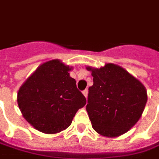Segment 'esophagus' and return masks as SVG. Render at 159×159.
<instances>
[{
	"label": "esophagus",
	"mask_w": 159,
	"mask_h": 159,
	"mask_svg": "<svg viewBox=\"0 0 159 159\" xmlns=\"http://www.w3.org/2000/svg\"><path fill=\"white\" fill-rule=\"evenodd\" d=\"M83 94L85 96V98H87V96H88V90H87V89H85L84 91H83Z\"/></svg>",
	"instance_id": "34e87169"
}]
</instances>
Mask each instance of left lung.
<instances>
[{"label":"left lung","mask_w":159,"mask_h":159,"mask_svg":"<svg viewBox=\"0 0 159 159\" xmlns=\"http://www.w3.org/2000/svg\"><path fill=\"white\" fill-rule=\"evenodd\" d=\"M86 69L93 76L86 105L93 128L108 138L125 134L142 116L148 100L145 86L125 68L112 63Z\"/></svg>","instance_id":"left-lung-1"}]
</instances>
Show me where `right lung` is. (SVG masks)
I'll list each match as a JSON object with an SVG mask.
<instances>
[{
    "instance_id": "obj_1",
    "label": "right lung",
    "mask_w": 159,
    "mask_h": 159,
    "mask_svg": "<svg viewBox=\"0 0 159 159\" xmlns=\"http://www.w3.org/2000/svg\"><path fill=\"white\" fill-rule=\"evenodd\" d=\"M73 67L59 59L39 66L17 93V105L32 126L47 134L66 130L86 99L69 75Z\"/></svg>"
}]
</instances>
